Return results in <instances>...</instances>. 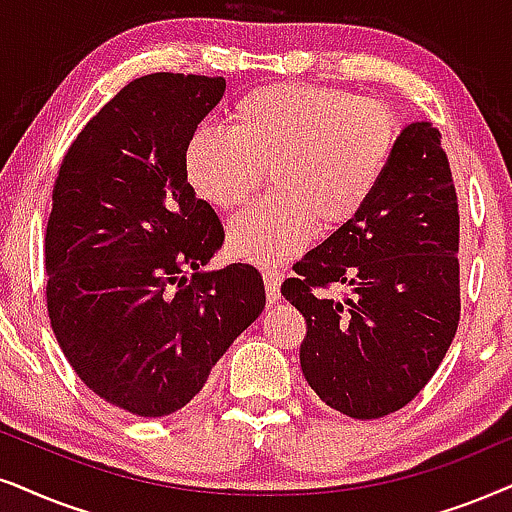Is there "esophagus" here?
I'll list each match as a JSON object with an SVG mask.
<instances>
[{
    "label": "esophagus",
    "mask_w": 512,
    "mask_h": 512,
    "mask_svg": "<svg viewBox=\"0 0 512 512\" xmlns=\"http://www.w3.org/2000/svg\"><path fill=\"white\" fill-rule=\"evenodd\" d=\"M281 271L264 269V286H267V300L274 304L281 300Z\"/></svg>",
    "instance_id": "1"
}]
</instances>
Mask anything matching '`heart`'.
<instances>
[{"mask_svg": "<svg viewBox=\"0 0 512 512\" xmlns=\"http://www.w3.org/2000/svg\"><path fill=\"white\" fill-rule=\"evenodd\" d=\"M397 122L378 101L314 84H269L236 101L226 129L200 127L184 151L193 193L236 210L262 186L271 193L229 222L234 255L278 264L312 243L316 224L338 231L371 203L390 167Z\"/></svg>", "mask_w": 512, "mask_h": 512, "instance_id": "b5f03b06", "label": "heart"}]
</instances>
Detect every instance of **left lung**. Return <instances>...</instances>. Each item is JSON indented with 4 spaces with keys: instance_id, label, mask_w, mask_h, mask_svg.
Instances as JSON below:
<instances>
[{
    "instance_id": "left-lung-1",
    "label": "left lung",
    "mask_w": 512,
    "mask_h": 512,
    "mask_svg": "<svg viewBox=\"0 0 512 512\" xmlns=\"http://www.w3.org/2000/svg\"><path fill=\"white\" fill-rule=\"evenodd\" d=\"M439 139L430 122L401 129L371 203L281 286L307 321L302 375L349 418H383L409 404L456 335L458 200ZM328 285L348 295L326 296Z\"/></svg>"
}]
</instances>
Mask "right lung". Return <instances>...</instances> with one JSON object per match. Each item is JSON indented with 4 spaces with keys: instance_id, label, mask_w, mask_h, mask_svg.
Instances as JSON below:
<instances>
[{
    "instance_id": "1",
    "label": "right lung",
    "mask_w": 512,
    "mask_h": 512,
    "mask_svg": "<svg viewBox=\"0 0 512 512\" xmlns=\"http://www.w3.org/2000/svg\"><path fill=\"white\" fill-rule=\"evenodd\" d=\"M224 89V77L181 73L129 82L56 177L51 328L82 383L134 416L184 409L267 302L250 264L208 269L224 229L184 172L186 144Z\"/></svg>"
}]
</instances>
